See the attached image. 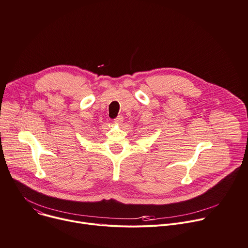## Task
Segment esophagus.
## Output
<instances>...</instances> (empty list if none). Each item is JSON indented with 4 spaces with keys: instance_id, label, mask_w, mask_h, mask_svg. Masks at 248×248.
<instances>
[{
    "instance_id": "1",
    "label": "esophagus",
    "mask_w": 248,
    "mask_h": 248,
    "mask_svg": "<svg viewBox=\"0 0 248 248\" xmlns=\"http://www.w3.org/2000/svg\"><path fill=\"white\" fill-rule=\"evenodd\" d=\"M124 122V117L123 116H118L115 120H114V123L116 124H122Z\"/></svg>"
}]
</instances>
